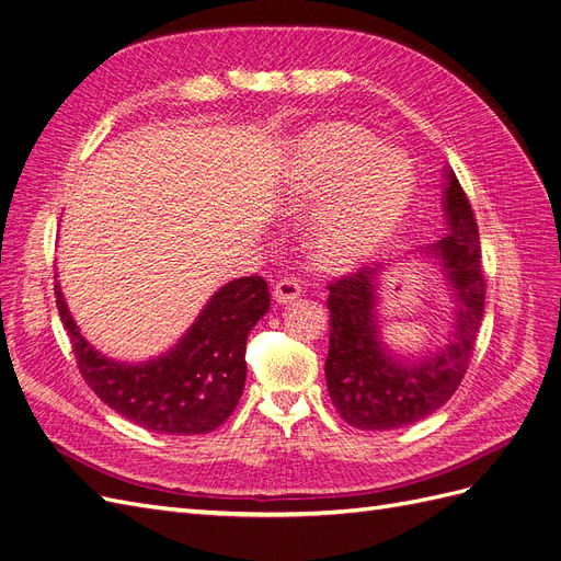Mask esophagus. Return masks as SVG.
<instances>
[{"label": "esophagus", "instance_id": "obj_1", "mask_svg": "<svg viewBox=\"0 0 561 561\" xmlns=\"http://www.w3.org/2000/svg\"><path fill=\"white\" fill-rule=\"evenodd\" d=\"M299 295H301V283H299L297 278H293V276L280 278V280L276 283V287H274V297H276V301H280V304L293 301V299H297Z\"/></svg>", "mask_w": 561, "mask_h": 561}]
</instances>
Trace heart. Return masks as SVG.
Here are the masks:
<instances>
[{
  "mask_svg": "<svg viewBox=\"0 0 561 561\" xmlns=\"http://www.w3.org/2000/svg\"><path fill=\"white\" fill-rule=\"evenodd\" d=\"M412 178L404 154L346 124L309 130L293 159V194L299 203L322 198L318 243L334 260L355 257L393 222Z\"/></svg>",
  "mask_w": 561,
  "mask_h": 561,
  "instance_id": "1",
  "label": "heart"
}]
</instances>
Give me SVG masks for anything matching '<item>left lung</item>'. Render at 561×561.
<instances>
[{
    "label": "left lung",
    "mask_w": 561,
    "mask_h": 561,
    "mask_svg": "<svg viewBox=\"0 0 561 561\" xmlns=\"http://www.w3.org/2000/svg\"><path fill=\"white\" fill-rule=\"evenodd\" d=\"M449 231L433 252L443 262L458 304L451 342L416 365H402L381 346L375 322L377 266H360L328 283L330 351L325 379L332 404L360 431L402 428L439 410L466 377L484 313V271L478 222L461 182L449 171Z\"/></svg>",
    "instance_id": "obj_1"
}]
</instances>
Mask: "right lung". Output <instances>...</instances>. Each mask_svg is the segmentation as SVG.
Here are the masks:
<instances>
[{
  "instance_id": "1",
  "label": "right lung",
  "mask_w": 561,
  "mask_h": 561,
  "mask_svg": "<svg viewBox=\"0 0 561 561\" xmlns=\"http://www.w3.org/2000/svg\"><path fill=\"white\" fill-rule=\"evenodd\" d=\"M56 307L79 375L100 400L147 431L203 435L222 426L243 396L245 342L254 322L268 311L271 295L262 276L231 280L215 293L173 351L142 365L98 353L79 334L58 283Z\"/></svg>"
}]
</instances>
